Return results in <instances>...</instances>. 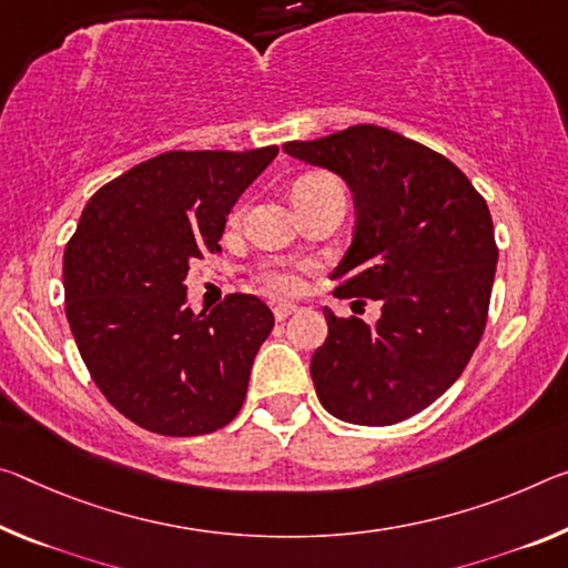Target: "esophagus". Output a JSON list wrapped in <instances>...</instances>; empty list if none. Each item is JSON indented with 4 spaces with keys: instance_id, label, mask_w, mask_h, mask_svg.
Returning a JSON list of instances; mask_svg holds the SVG:
<instances>
[{
    "instance_id": "34e87169",
    "label": "esophagus",
    "mask_w": 568,
    "mask_h": 568,
    "mask_svg": "<svg viewBox=\"0 0 568 568\" xmlns=\"http://www.w3.org/2000/svg\"><path fill=\"white\" fill-rule=\"evenodd\" d=\"M295 311H298V305H295V303H277L273 308L275 321H285L287 316H293Z\"/></svg>"
}]
</instances>
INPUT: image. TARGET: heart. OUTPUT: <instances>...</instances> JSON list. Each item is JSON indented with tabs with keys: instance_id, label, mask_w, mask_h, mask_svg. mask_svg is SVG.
Instances as JSON below:
<instances>
[{
	"instance_id": "1",
	"label": "heart",
	"mask_w": 568,
	"mask_h": 568,
	"mask_svg": "<svg viewBox=\"0 0 568 568\" xmlns=\"http://www.w3.org/2000/svg\"><path fill=\"white\" fill-rule=\"evenodd\" d=\"M328 189H341L336 179L328 174H308L295 182L293 200H298L303 194L328 192ZM235 217H240V214H235ZM263 287L270 293H293L298 287V277L293 273H285V270H270V273L263 275Z\"/></svg>"
}]
</instances>
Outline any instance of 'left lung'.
I'll return each mask as SVG.
<instances>
[{
    "instance_id": "8db88e82",
    "label": "left lung",
    "mask_w": 568,
    "mask_h": 568,
    "mask_svg": "<svg viewBox=\"0 0 568 568\" xmlns=\"http://www.w3.org/2000/svg\"><path fill=\"white\" fill-rule=\"evenodd\" d=\"M283 151L351 189L354 237L331 277L338 298L382 301L374 326L323 308L318 399L351 425H397L443 397L480 344L498 265L488 204L453 161L379 125Z\"/></svg>"
}]
</instances>
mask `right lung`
Wrapping results in <instances>:
<instances>
[{
    "instance_id": "obj_1",
    "label": "right lung",
    "mask_w": 568,
    "mask_h": 568,
    "mask_svg": "<svg viewBox=\"0 0 568 568\" xmlns=\"http://www.w3.org/2000/svg\"><path fill=\"white\" fill-rule=\"evenodd\" d=\"M277 156L169 151L90 196L65 247V313L98 389L139 427L206 435L237 417L275 326L255 295L210 313L186 303L189 265L220 252L227 214Z\"/></svg>"
}]
</instances>
